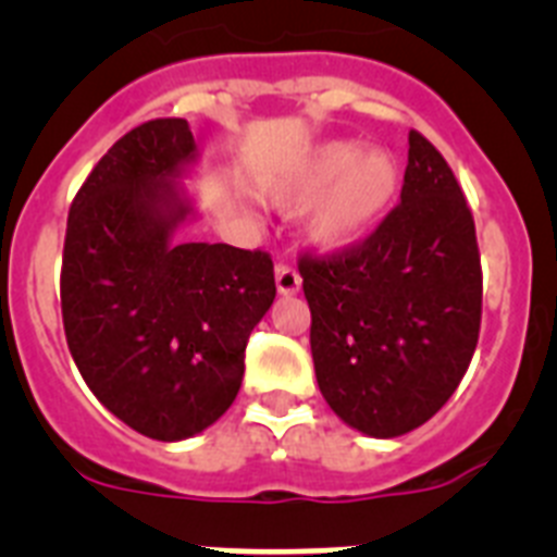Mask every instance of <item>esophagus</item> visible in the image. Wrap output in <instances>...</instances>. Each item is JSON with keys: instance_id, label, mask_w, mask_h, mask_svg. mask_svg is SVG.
Segmentation results:
<instances>
[{"instance_id": "1", "label": "esophagus", "mask_w": 557, "mask_h": 557, "mask_svg": "<svg viewBox=\"0 0 557 557\" xmlns=\"http://www.w3.org/2000/svg\"><path fill=\"white\" fill-rule=\"evenodd\" d=\"M275 289L278 295H295L301 289V275L289 264H275Z\"/></svg>"}]
</instances>
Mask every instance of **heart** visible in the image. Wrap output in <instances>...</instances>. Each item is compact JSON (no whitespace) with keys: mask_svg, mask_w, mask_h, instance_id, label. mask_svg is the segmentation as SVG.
<instances>
[{"mask_svg":"<svg viewBox=\"0 0 557 557\" xmlns=\"http://www.w3.org/2000/svg\"><path fill=\"white\" fill-rule=\"evenodd\" d=\"M401 186V166L385 150L346 139L323 141L268 186L278 209H307V236L321 250L359 245L385 220Z\"/></svg>","mask_w":557,"mask_h":557,"instance_id":"obj_1","label":"heart"}]
</instances>
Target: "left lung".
Returning <instances> with one entry per match:
<instances>
[{"label":"left lung","mask_w":557,"mask_h":557,"mask_svg":"<svg viewBox=\"0 0 557 557\" xmlns=\"http://www.w3.org/2000/svg\"><path fill=\"white\" fill-rule=\"evenodd\" d=\"M298 270L334 416L368 437L426 424L460 385L482 314L474 218L444 156L410 131L401 203L362 245Z\"/></svg>","instance_id":"8db88e82"}]
</instances>
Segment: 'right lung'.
<instances>
[{"label":"right lung","mask_w":557,"mask_h":557,"mask_svg":"<svg viewBox=\"0 0 557 557\" xmlns=\"http://www.w3.org/2000/svg\"><path fill=\"white\" fill-rule=\"evenodd\" d=\"M186 120L125 133L69 209L61 309L77 371L102 407L152 441H186L234 405L245 346L275 298L264 250L181 243L198 218Z\"/></svg>","instance_id":"obj_1"}]
</instances>
